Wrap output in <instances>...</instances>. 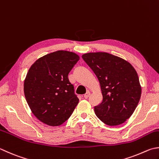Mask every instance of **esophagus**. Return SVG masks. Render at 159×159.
I'll use <instances>...</instances> for the list:
<instances>
[{"label":"esophagus","mask_w":159,"mask_h":159,"mask_svg":"<svg viewBox=\"0 0 159 159\" xmlns=\"http://www.w3.org/2000/svg\"><path fill=\"white\" fill-rule=\"evenodd\" d=\"M89 95H90V92L88 91L86 92V93L84 94V98L85 99H87V98L89 97Z\"/></svg>","instance_id":"1"}]
</instances>
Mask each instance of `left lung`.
I'll return each instance as SVG.
<instances>
[{
  "instance_id": "left-lung-1",
  "label": "left lung",
  "mask_w": 159,
  "mask_h": 159,
  "mask_svg": "<svg viewBox=\"0 0 159 159\" xmlns=\"http://www.w3.org/2000/svg\"><path fill=\"white\" fill-rule=\"evenodd\" d=\"M82 57L100 82L103 99L94 107L95 114L109 126L124 123L133 114L141 95L135 68L125 59L104 52Z\"/></svg>"
}]
</instances>
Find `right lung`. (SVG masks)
Masks as SVG:
<instances>
[{
    "instance_id": "1",
    "label": "right lung",
    "mask_w": 159,
    "mask_h": 159,
    "mask_svg": "<svg viewBox=\"0 0 159 159\" xmlns=\"http://www.w3.org/2000/svg\"><path fill=\"white\" fill-rule=\"evenodd\" d=\"M79 59L76 53L58 50L41 57L30 68L24 94L33 114L44 124L62 125L78 104L68 75Z\"/></svg>"
}]
</instances>
